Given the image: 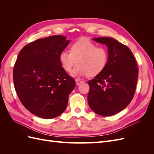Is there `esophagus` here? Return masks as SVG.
Here are the masks:
<instances>
[{"mask_svg": "<svg viewBox=\"0 0 154 154\" xmlns=\"http://www.w3.org/2000/svg\"><path fill=\"white\" fill-rule=\"evenodd\" d=\"M83 83L82 81L79 80L78 79H76V85H79L81 84V83Z\"/></svg>", "mask_w": 154, "mask_h": 154, "instance_id": "34e87169", "label": "esophagus"}]
</instances>
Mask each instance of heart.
I'll use <instances>...</instances> for the list:
<instances>
[{"label":"heart","instance_id":"obj_1","mask_svg":"<svg viewBox=\"0 0 154 154\" xmlns=\"http://www.w3.org/2000/svg\"><path fill=\"white\" fill-rule=\"evenodd\" d=\"M61 67L67 72L71 71L74 76L86 75L93 77L98 75L106 68L109 62V53L103 47L87 38L76 41L70 47V52L63 50L59 55Z\"/></svg>","mask_w":154,"mask_h":154}]
</instances>
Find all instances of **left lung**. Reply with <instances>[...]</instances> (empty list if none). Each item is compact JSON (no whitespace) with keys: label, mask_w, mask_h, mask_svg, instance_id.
Returning <instances> with one entry per match:
<instances>
[{"label":"left lung","mask_w":154,"mask_h":154,"mask_svg":"<svg viewBox=\"0 0 154 154\" xmlns=\"http://www.w3.org/2000/svg\"><path fill=\"white\" fill-rule=\"evenodd\" d=\"M93 40L107 46L109 62L103 72L88 81V103L96 114L112 116L125 109L133 99L139 71L137 62L127 46L116 40L100 37Z\"/></svg>","instance_id":"1"}]
</instances>
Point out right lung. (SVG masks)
I'll return each instance as SVG.
<instances>
[{
	"label": "right lung",
	"instance_id": "right-lung-1",
	"mask_svg": "<svg viewBox=\"0 0 154 154\" xmlns=\"http://www.w3.org/2000/svg\"><path fill=\"white\" fill-rule=\"evenodd\" d=\"M69 42L54 35L36 40L20 51L13 68V82L22 104L44 119L57 117L66 110L74 79L61 67L60 53Z\"/></svg>",
	"mask_w": 154,
	"mask_h": 154
}]
</instances>
